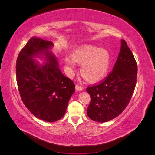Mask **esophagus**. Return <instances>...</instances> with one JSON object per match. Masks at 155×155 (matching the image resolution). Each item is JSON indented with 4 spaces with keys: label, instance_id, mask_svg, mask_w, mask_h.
I'll use <instances>...</instances> for the list:
<instances>
[{
    "label": "esophagus",
    "instance_id": "34e87169",
    "mask_svg": "<svg viewBox=\"0 0 155 155\" xmlns=\"http://www.w3.org/2000/svg\"><path fill=\"white\" fill-rule=\"evenodd\" d=\"M83 88L82 87H81V86H79V85H76V90L77 91H83Z\"/></svg>",
    "mask_w": 155,
    "mask_h": 155
}]
</instances>
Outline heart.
<instances>
[{
	"instance_id": "heart-1",
	"label": "heart",
	"mask_w": 155,
	"mask_h": 155,
	"mask_svg": "<svg viewBox=\"0 0 155 155\" xmlns=\"http://www.w3.org/2000/svg\"><path fill=\"white\" fill-rule=\"evenodd\" d=\"M65 67L69 76L73 74L76 63L81 64L82 76L91 81H97L104 78L110 66V55L104 48L92 45H85L75 50L71 56L64 59Z\"/></svg>"
}]
</instances>
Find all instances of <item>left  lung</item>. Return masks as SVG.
I'll list each match as a JSON object with an SVG mask.
<instances>
[{
  "mask_svg": "<svg viewBox=\"0 0 155 155\" xmlns=\"http://www.w3.org/2000/svg\"><path fill=\"white\" fill-rule=\"evenodd\" d=\"M112 71L97 85L87 88L91 96L87 115L92 120L104 123L122 112L132 97L137 78V64L125 40Z\"/></svg>",
  "mask_w": 155,
  "mask_h": 155,
  "instance_id": "8db88e82",
  "label": "left lung"
}]
</instances>
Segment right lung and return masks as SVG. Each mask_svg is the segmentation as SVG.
<instances>
[{
    "label": "right lung",
    "instance_id": "obj_1",
    "mask_svg": "<svg viewBox=\"0 0 155 155\" xmlns=\"http://www.w3.org/2000/svg\"><path fill=\"white\" fill-rule=\"evenodd\" d=\"M52 42L31 37L18 55L17 83L23 104L36 118L48 122L62 118L75 84L58 68L57 58L50 51ZM43 55L41 65L34 58Z\"/></svg>",
    "mask_w": 155,
    "mask_h": 155
}]
</instances>
